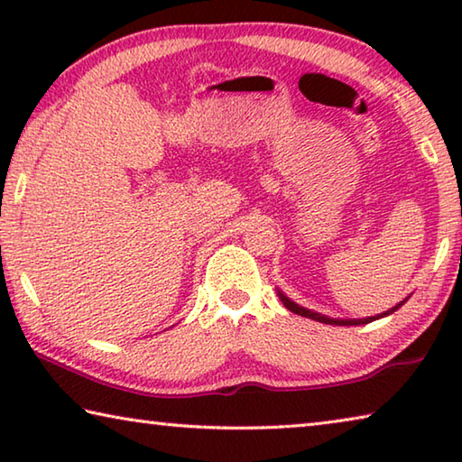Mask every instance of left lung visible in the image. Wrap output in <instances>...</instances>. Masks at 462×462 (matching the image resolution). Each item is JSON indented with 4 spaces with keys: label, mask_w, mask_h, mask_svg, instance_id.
I'll return each mask as SVG.
<instances>
[{
    "label": "left lung",
    "mask_w": 462,
    "mask_h": 462,
    "mask_svg": "<svg viewBox=\"0 0 462 462\" xmlns=\"http://www.w3.org/2000/svg\"><path fill=\"white\" fill-rule=\"evenodd\" d=\"M279 297H281V301H283V306H285L289 311H293V314L303 316V318H310V319H316V322H322V324H332V326H361V324H369V322H373V319H379V318H383V316L393 314L395 310H400V308L403 306V301L397 303L395 308H391L389 311H385V314H381V316H377V318H366V319H334V318L319 316V314H316V311H310V310H306V308L297 306V303H293V301L289 300V297H285L283 293H279Z\"/></svg>",
    "instance_id": "8db88e82"
}]
</instances>
